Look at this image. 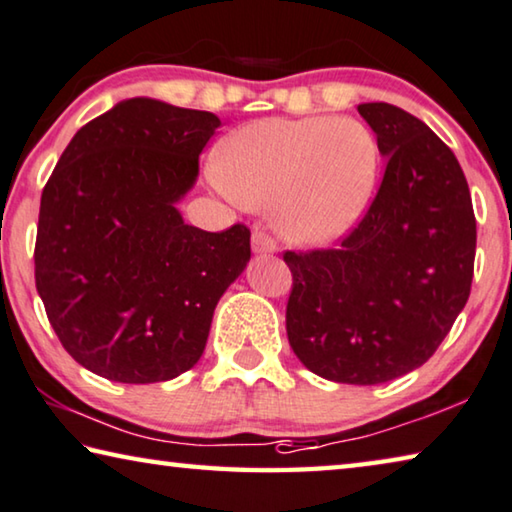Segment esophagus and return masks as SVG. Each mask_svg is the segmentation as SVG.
Listing matches in <instances>:
<instances>
[{
    "label": "esophagus",
    "instance_id": "34e87169",
    "mask_svg": "<svg viewBox=\"0 0 512 512\" xmlns=\"http://www.w3.org/2000/svg\"><path fill=\"white\" fill-rule=\"evenodd\" d=\"M253 253L255 255H273L275 250H278V246H275V241L269 237V234H264V232H259V230H255L253 232Z\"/></svg>",
    "mask_w": 512,
    "mask_h": 512
}]
</instances>
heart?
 <instances>
[{"mask_svg": "<svg viewBox=\"0 0 512 512\" xmlns=\"http://www.w3.org/2000/svg\"><path fill=\"white\" fill-rule=\"evenodd\" d=\"M227 200L271 207L296 246H326L360 221L376 186L378 143L353 118H266L243 125L209 170Z\"/></svg>", "mask_w": 512, "mask_h": 512, "instance_id": "heart-1", "label": "heart"}]
</instances>
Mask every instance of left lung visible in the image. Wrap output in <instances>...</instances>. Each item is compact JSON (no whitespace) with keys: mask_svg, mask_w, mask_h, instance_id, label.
<instances>
[{"mask_svg":"<svg viewBox=\"0 0 512 512\" xmlns=\"http://www.w3.org/2000/svg\"><path fill=\"white\" fill-rule=\"evenodd\" d=\"M387 159L367 216L337 250L285 253L287 337L316 376L380 385L424 364L474 278L476 218L465 173L431 127L394 104H358Z\"/></svg>","mask_w":512,"mask_h":512,"instance_id":"left-lung-1","label":"left lung"}]
</instances>
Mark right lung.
<instances>
[{
    "label": "right lung",
    "mask_w": 512,
    "mask_h": 512,
    "mask_svg": "<svg viewBox=\"0 0 512 512\" xmlns=\"http://www.w3.org/2000/svg\"><path fill=\"white\" fill-rule=\"evenodd\" d=\"M221 120L132 97L72 136L40 198L36 289L81 367L148 385L189 371L218 300L250 262V232L186 225L177 205Z\"/></svg>",
    "instance_id": "1"
}]
</instances>
